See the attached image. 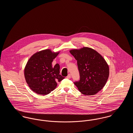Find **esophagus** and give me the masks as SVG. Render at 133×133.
<instances>
[{
    "mask_svg": "<svg viewBox=\"0 0 133 133\" xmlns=\"http://www.w3.org/2000/svg\"><path fill=\"white\" fill-rule=\"evenodd\" d=\"M66 78H67V79H70V78H71V75H70V74H68V76L66 77Z\"/></svg>",
    "mask_w": 133,
    "mask_h": 133,
    "instance_id": "obj_1",
    "label": "esophagus"
}]
</instances>
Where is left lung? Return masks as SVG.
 Wrapping results in <instances>:
<instances>
[{
    "instance_id": "left-lung-1",
    "label": "left lung",
    "mask_w": 133,
    "mask_h": 133,
    "mask_svg": "<svg viewBox=\"0 0 133 133\" xmlns=\"http://www.w3.org/2000/svg\"><path fill=\"white\" fill-rule=\"evenodd\" d=\"M77 61L80 79L74 83L84 95H94L105 85L109 76V67L97 51L87 47L69 51Z\"/></svg>"
}]
</instances>
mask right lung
<instances>
[{
    "mask_svg": "<svg viewBox=\"0 0 133 133\" xmlns=\"http://www.w3.org/2000/svg\"><path fill=\"white\" fill-rule=\"evenodd\" d=\"M60 51L50 49L38 51L32 55L26 64L24 77L32 91L39 95H47L56 88L57 82L65 78L59 74L60 66L52 62Z\"/></svg>",
    "mask_w": 133,
    "mask_h": 133,
    "instance_id": "obj_1",
    "label": "right lung"
}]
</instances>
